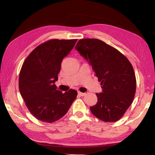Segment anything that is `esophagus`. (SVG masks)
Segmentation results:
<instances>
[{"label": "esophagus", "mask_w": 155, "mask_h": 155, "mask_svg": "<svg viewBox=\"0 0 155 155\" xmlns=\"http://www.w3.org/2000/svg\"><path fill=\"white\" fill-rule=\"evenodd\" d=\"M78 94L80 96H84L85 95V93H83V92H81V91H78Z\"/></svg>", "instance_id": "34e87169"}]
</instances>
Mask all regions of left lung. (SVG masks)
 Wrapping results in <instances>:
<instances>
[{
	"label": "left lung",
	"instance_id": "left-lung-1",
	"mask_svg": "<svg viewBox=\"0 0 155 155\" xmlns=\"http://www.w3.org/2000/svg\"><path fill=\"white\" fill-rule=\"evenodd\" d=\"M75 48L89 62L103 89L92 114L106 122L119 120L132 104L136 91L134 70L116 48L98 39H82Z\"/></svg>",
	"mask_w": 155,
	"mask_h": 155
}]
</instances>
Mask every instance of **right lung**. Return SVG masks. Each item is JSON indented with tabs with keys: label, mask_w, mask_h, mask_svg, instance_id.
Returning a JSON list of instances; mask_svg holds the SVG:
<instances>
[{
	"label": "right lung",
	"mask_w": 155,
	"mask_h": 155,
	"mask_svg": "<svg viewBox=\"0 0 155 155\" xmlns=\"http://www.w3.org/2000/svg\"><path fill=\"white\" fill-rule=\"evenodd\" d=\"M77 41L50 40L37 46L23 63L19 90L28 111L39 120L52 123L61 118L77 98L76 90L71 89L63 94L54 84L63 59Z\"/></svg>",
	"instance_id": "add662e5"
}]
</instances>
